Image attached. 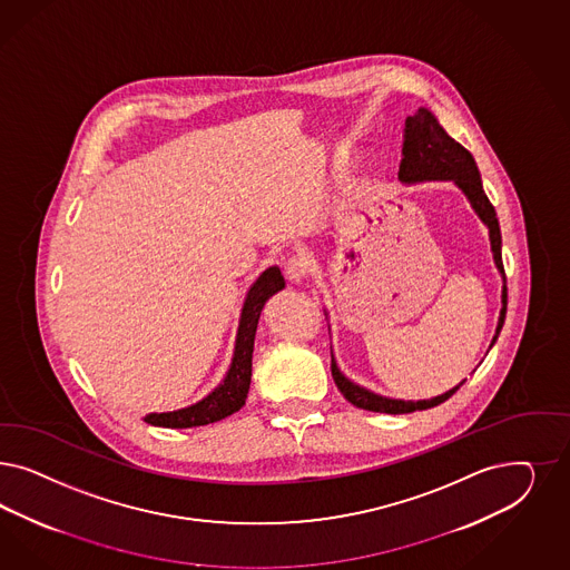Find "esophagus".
<instances>
[{
  "instance_id": "esophagus-1",
  "label": "esophagus",
  "mask_w": 570,
  "mask_h": 570,
  "mask_svg": "<svg viewBox=\"0 0 570 570\" xmlns=\"http://www.w3.org/2000/svg\"><path fill=\"white\" fill-rule=\"evenodd\" d=\"M308 268H311V262L304 256L289 257L285 262V276L292 281V283H302L306 275H308Z\"/></svg>"
}]
</instances>
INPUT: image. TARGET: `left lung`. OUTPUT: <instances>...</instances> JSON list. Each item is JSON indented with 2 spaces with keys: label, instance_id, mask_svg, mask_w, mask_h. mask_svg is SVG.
I'll return each instance as SVG.
<instances>
[{
  "label": "left lung",
  "instance_id": "left-lung-1",
  "mask_svg": "<svg viewBox=\"0 0 570 570\" xmlns=\"http://www.w3.org/2000/svg\"><path fill=\"white\" fill-rule=\"evenodd\" d=\"M399 180L403 184L430 183V180H451L465 195V199L476 212L478 218L489 228V240H491V252L495 259L497 271L501 275V311H499V321H497L495 335L491 342V348L497 342V335L503 327L505 321V308H508V287H505V273H503V262H501V230H499V220H497L495 207L484 195L480 171H478L476 161L470 150L455 142L441 124L434 117L432 110L420 107L415 115L406 117L404 121V142L403 161L399 167ZM327 316V311H325ZM331 375L337 390L344 394L348 403L367 409L375 413H390V415H403V413H413V411H425L436 404L444 403L451 399L460 386L446 390L441 396L428 399V401H401V399H387L382 394H375L367 387L354 384L348 380L342 368L337 367V361L331 350Z\"/></svg>",
  "mask_w": 570,
  "mask_h": 570
}]
</instances>
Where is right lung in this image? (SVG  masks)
Masks as SVG:
<instances>
[{
	"mask_svg": "<svg viewBox=\"0 0 570 570\" xmlns=\"http://www.w3.org/2000/svg\"><path fill=\"white\" fill-rule=\"evenodd\" d=\"M285 287V278L278 266L266 268L247 289L243 308H240L239 330L235 337V350L230 367L224 380L214 387L199 403L184 406L178 411L148 413L142 420L159 428H197L207 423L220 422L224 417L237 413L245 404L249 384H252V358H254V340H256L257 321L264 304Z\"/></svg>",
	"mask_w": 570,
	"mask_h": 570,
	"instance_id": "add662e5",
	"label": "right lung"
}]
</instances>
